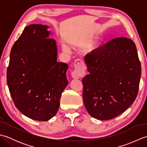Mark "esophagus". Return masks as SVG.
Wrapping results in <instances>:
<instances>
[{"mask_svg":"<svg viewBox=\"0 0 147 147\" xmlns=\"http://www.w3.org/2000/svg\"><path fill=\"white\" fill-rule=\"evenodd\" d=\"M86 66L82 60L76 59L74 62V70L72 71L71 76L74 79H78L85 74Z\"/></svg>","mask_w":147,"mask_h":147,"instance_id":"34e87169","label":"esophagus"}]
</instances>
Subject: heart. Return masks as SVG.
Segmentation results:
<instances>
[{
  "label": "heart",
  "instance_id": "heart-1",
  "mask_svg": "<svg viewBox=\"0 0 147 147\" xmlns=\"http://www.w3.org/2000/svg\"><path fill=\"white\" fill-rule=\"evenodd\" d=\"M63 49H64V51H68V49H67V48L66 47H63Z\"/></svg>",
  "mask_w": 147,
  "mask_h": 147
}]
</instances>
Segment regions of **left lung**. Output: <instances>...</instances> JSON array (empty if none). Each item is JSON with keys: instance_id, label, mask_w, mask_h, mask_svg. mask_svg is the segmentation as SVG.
Here are the masks:
<instances>
[{"instance_id": "obj_1", "label": "left lung", "mask_w": 147, "mask_h": 147, "mask_svg": "<svg viewBox=\"0 0 147 147\" xmlns=\"http://www.w3.org/2000/svg\"><path fill=\"white\" fill-rule=\"evenodd\" d=\"M89 74L82 79L86 111L99 120L125 111L138 95L141 63L135 43L126 37L112 39L85 57Z\"/></svg>"}]
</instances>
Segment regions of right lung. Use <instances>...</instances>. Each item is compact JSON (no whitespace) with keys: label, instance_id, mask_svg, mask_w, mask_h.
<instances>
[{"label":"right lung","instance_id":"add662e5","mask_svg":"<svg viewBox=\"0 0 147 147\" xmlns=\"http://www.w3.org/2000/svg\"><path fill=\"white\" fill-rule=\"evenodd\" d=\"M47 26L30 24L11 49L7 70L9 92L16 107L33 120L47 121L57 113L68 84V65L57 62L54 38Z\"/></svg>","mask_w":147,"mask_h":147}]
</instances>
